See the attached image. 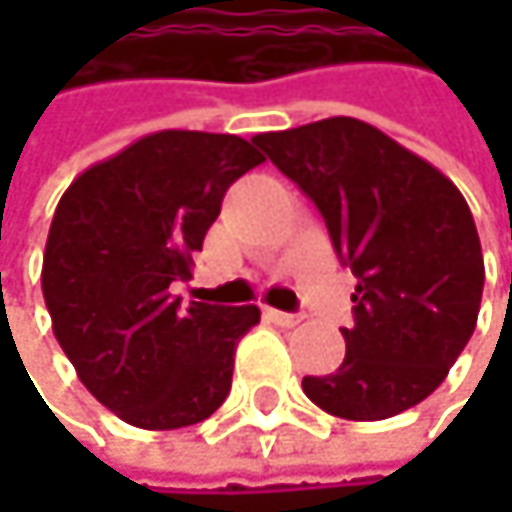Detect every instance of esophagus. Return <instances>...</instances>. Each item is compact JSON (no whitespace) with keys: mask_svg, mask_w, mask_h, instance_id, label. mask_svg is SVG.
<instances>
[{"mask_svg":"<svg viewBox=\"0 0 512 512\" xmlns=\"http://www.w3.org/2000/svg\"><path fill=\"white\" fill-rule=\"evenodd\" d=\"M263 317L275 326H284V329H293L302 323V314H284V311H275V308H263Z\"/></svg>","mask_w":512,"mask_h":512,"instance_id":"esophagus-1","label":"esophagus"}]
</instances>
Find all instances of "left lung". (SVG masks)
Here are the masks:
<instances>
[{
    "instance_id": "8db88e82",
    "label": "left lung",
    "mask_w": 512,
    "mask_h": 512,
    "mask_svg": "<svg viewBox=\"0 0 512 512\" xmlns=\"http://www.w3.org/2000/svg\"><path fill=\"white\" fill-rule=\"evenodd\" d=\"M323 213L358 278L356 326L335 373L302 391L347 421H382L430 397L465 350L483 296V252L462 192L427 159L358 118L257 133Z\"/></svg>"
}]
</instances>
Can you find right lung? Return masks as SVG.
I'll list each match as a JSON object with an SVG mask.
<instances>
[{
    "label": "right lung",
    "mask_w": 512,
    "mask_h": 512,
    "mask_svg": "<svg viewBox=\"0 0 512 512\" xmlns=\"http://www.w3.org/2000/svg\"><path fill=\"white\" fill-rule=\"evenodd\" d=\"M263 162L231 133L159 130L85 168L52 216L41 287L79 382L121 421L177 430L231 391L237 341L257 305L171 296L192 275L228 186Z\"/></svg>",
    "instance_id": "right-lung-1"
}]
</instances>
